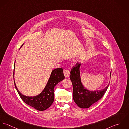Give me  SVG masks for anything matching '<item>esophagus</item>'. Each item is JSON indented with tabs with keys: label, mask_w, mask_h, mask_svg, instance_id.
Segmentation results:
<instances>
[{
	"label": "esophagus",
	"mask_w": 129,
	"mask_h": 129,
	"mask_svg": "<svg viewBox=\"0 0 129 129\" xmlns=\"http://www.w3.org/2000/svg\"><path fill=\"white\" fill-rule=\"evenodd\" d=\"M64 74L65 77L66 78H68L70 76V72L68 70H65L64 71Z\"/></svg>",
	"instance_id": "obj_1"
}]
</instances>
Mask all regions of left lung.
Wrapping results in <instances>:
<instances>
[{"instance_id":"1","label":"left lung","mask_w":129,"mask_h":129,"mask_svg":"<svg viewBox=\"0 0 129 129\" xmlns=\"http://www.w3.org/2000/svg\"><path fill=\"white\" fill-rule=\"evenodd\" d=\"M81 64L77 63L71 70L70 78L73 85V98L78 106L85 109L90 107L91 105L99 100L106 92L109 83L103 89L89 91L83 85L81 75L80 68ZM111 72L110 74L111 78ZM110 83V82H109Z\"/></svg>"}]
</instances>
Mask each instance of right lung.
Returning <instances> with one entry per match:
<instances>
[{"label": "right lung", "mask_w": 129, "mask_h": 129, "mask_svg": "<svg viewBox=\"0 0 129 129\" xmlns=\"http://www.w3.org/2000/svg\"><path fill=\"white\" fill-rule=\"evenodd\" d=\"M15 64V61L14 63V69ZM14 69L13 72L14 85L21 99L27 105L38 111H44L50 107L54 100V89L55 86L65 79L63 68H56L53 70L46 85L43 91L39 95L33 97L24 95L18 90L14 80Z\"/></svg>", "instance_id": "right-lung-1"}]
</instances>
